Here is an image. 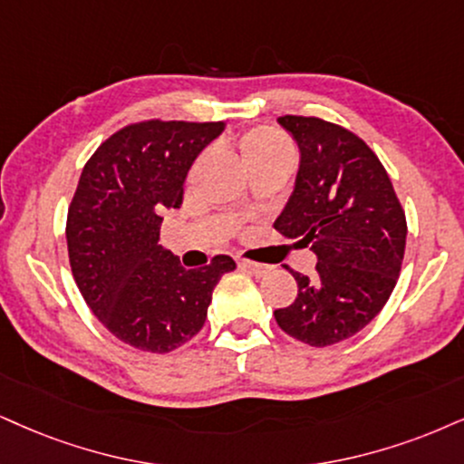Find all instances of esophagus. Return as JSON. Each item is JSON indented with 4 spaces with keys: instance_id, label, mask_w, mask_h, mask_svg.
<instances>
[{
    "instance_id": "1",
    "label": "esophagus",
    "mask_w": 464,
    "mask_h": 464,
    "mask_svg": "<svg viewBox=\"0 0 464 464\" xmlns=\"http://www.w3.org/2000/svg\"><path fill=\"white\" fill-rule=\"evenodd\" d=\"M238 266H241L243 271L251 273V276H256V277H262V276H266V273L271 271V266H266V265H260V262H251V260H245V258L238 260Z\"/></svg>"
}]
</instances>
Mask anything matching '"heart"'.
Instances as JSON below:
<instances>
[{
  "label": "heart",
  "instance_id": "1",
  "mask_svg": "<svg viewBox=\"0 0 464 464\" xmlns=\"http://www.w3.org/2000/svg\"><path fill=\"white\" fill-rule=\"evenodd\" d=\"M238 148H241L243 161L247 165V169L293 159L290 141L285 140L284 133L271 127H256L245 130L241 140H238Z\"/></svg>",
  "mask_w": 464,
  "mask_h": 464
}]
</instances>
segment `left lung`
<instances>
[{"instance_id": "obj_1", "label": "left lung", "mask_w": 464, "mask_h": 464, "mask_svg": "<svg viewBox=\"0 0 464 464\" xmlns=\"http://www.w3.org/2000/svg\"><path fill=\"white\" fill-rule=\"evenodd\" d=\"M277 122L301 152L295 191L273 227L316 254L312 279L290 271L299 295L277 324L310 346H331L374 320L396 288L407 217L385 168L362 137L320 118Z\"/></svg>"}]
</instances>
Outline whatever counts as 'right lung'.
<instances>
[{"instance_id": "add662e5", "label": "right lung", "mask_w": 464, "mask_h": 464, "mask_svg": "<svg viewBox=\"0 0 464 464\" xmlns=\"http://www.w3.org/2000/svg\"><path fill=\"white\" fill-rule=\"evenodd\" d=\"M223 122L146 120L120 129L85 163L66 219L72 277L94 316L124 344L169 353L204 327L230 256L187 268L159 245L180 208L187 171Z\"/></svg>"}]
</instances>
